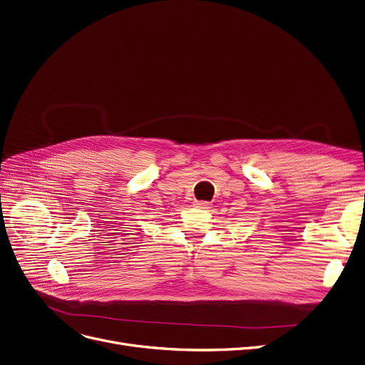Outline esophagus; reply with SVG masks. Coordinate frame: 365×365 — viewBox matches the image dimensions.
<instances>
[{
  "label": "esophagus",
  "instance_id": "34e87169",
  "mask_svg": "<svg viewBox=\"0 0 365 365\" xmlns=\"http://www.w3.org/2000/svg\"><path fill=\"white\" fill-rule=\"evenodd\" d=\"M195 207L205 210V209H210V204L205 202V201H195Z\"/></svg>",
  "mask_w": 365,
  "mask_h": 365
}]
</instances>
